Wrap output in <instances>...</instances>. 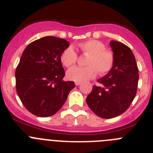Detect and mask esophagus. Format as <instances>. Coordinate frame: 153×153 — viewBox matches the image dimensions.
<instances>
[{
    "label": "esophagus",
    "mask_w": 153,
    "mask_h": 153,
    "mask_svg": "<svg viewBox=\"0 0 153 153\" xmlns=\"http://www.w3.org/2000/svg\"><path fill=\"white\" fill-rule=\"evenodd\" d=\"M75 85H76V86H78V85H80V84H81V82H79V81H75Z\"/></svg>",
    "instance_id": "1"
}]
</instances>
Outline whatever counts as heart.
<instances>
[{"label":"heart","mask_w":153,"mask_h":153,"mask_svg":"<svg viewBox=\"0 0 153 153\" xmlns=\"http://www.w3.org/2000/svg\"><path fill=\"white\" fill-rule=\"evenodd\" d=\"M82 54L88 56L86 59L85 67H75L68 70V79L73 81H82L92 79L98 75L104 76L113 69L115 55L113 51L106 49L102 41L89 40L78 45ZM78 61V55L72 47L64 49L61 55V61L66 67L75 65Z\"/></svg>","instance_id":"b5f03b06"}]
</instances>
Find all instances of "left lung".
<instances>
[{
  "mask_svg": "<svg viewBox=\"0 0 153 153\" xmlns=\"http://www.w3.org/2000/svg\"><path fill=\"white\" fill-rule=\"evenodd\" d=\"M115 55L113 69L98 80L86 101L91 110L103 118H112L124 113L135 98L138 88V68L132 50L125 44L112 41Z\"/></svg>",
  "mask_w": 153,
  "mask_h": 153,
  "instance_id": "left-lung-1",
  "label": "left lung"
}]
</instances>
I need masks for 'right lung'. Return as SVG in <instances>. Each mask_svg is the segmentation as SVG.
<instances>
[{"instance_id": "right-lung-1", "label": "right lung", "mask_w": 153, "mask_h": 153, "mask_svg": "<svg viewBox=\"0 0 153 153\" xmlns=\"http://www.w3.org/2000/svg\"><path fill=\"white\" fill-rule=\"evenodd\" d=\"M63 38L47 36L30 43L23 52L15 71L16 91L26 109L38 117H49L64 105L74 81L63 80L61 61L69 47Z\"/></svg>"}]
</instances>
